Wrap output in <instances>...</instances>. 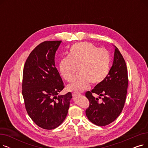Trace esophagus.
Here are the masks:
<instances>
[{
	"label": "esophagus",
	"mask_w": 148,
	"mask_h": 148,
	"mask_svg": "<svg viewBox=\"0 0 148 148\" xmlns=\"http://www.w3.org/2000/svg\"><path fill=\"white\" fill-rule=\"evenodd\" d=\"M73 97H77V96H78V95H80V93H79V92H73Z\"/></svg>",
	"instance_id": "esophagus-1"
}]
</instances>
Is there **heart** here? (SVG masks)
Here are the masks:
<instances>
[{
  "instance_id": "obj_1",
  "label": "heart",
  "mask_w": 148,
  "mask_h": 148,
  "mask_svg": "<svg viewBox=\"0 0 148 148\" xmlns=\"http://www.w3.org/2000/svg\"><path fill=\"white\" fill-rule=\"evenodd\" d=\"M111 57L108 51L88 42L73 44L70 47L68 56L59 62V70L62 77L71 82L79 69L80 73L68 86L69 90L81 92L86 89L90 83H102L110 71Z\"/></svg>"
}]
</instances>
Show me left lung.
<instances>
[{"label": "left lung", "instance_id": "left-lung-1", "mask_svg": "<svg viewBox=\"0 0 148 148\" xmlns=\"http://www.w3.org/2000/svg\"><path fill=\"white\" fill-rule=\"evenodd\" d=\"M128 85V71L125 61L115 47L114 60L106 79L97 84L90 91L85 93L89 101L86 110L88 119L98 126H106L113 122L122 112L125 104ZM93 93L103 96L102 101L95 98Z\"/></svg>", "mask_w": 148, "mask_h": 148}]
</instances>
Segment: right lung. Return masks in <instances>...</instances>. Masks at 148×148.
Instances as JSON below:
<instances>
[{"label": "right lung", "mask_w": 148, "mask_h": 148, "mask_svg": "<svg viewBox=\"0 0 148 148\" xmlns=\"http://www.w3.org/2000/svg\"><path fill=\"white\" fill-rule=\"evenodd\" d=\"M61 41H47L29 55L23 73L22 94L26 110L36 125L45 130L59 127L66 117L71 93L59 95L64 89L54 65V55Z\"/></svg>", "instance_id": "obj_1"}]
</instances>
